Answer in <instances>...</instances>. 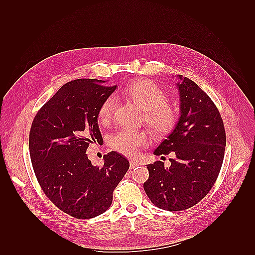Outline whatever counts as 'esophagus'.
<instances>
[{
  "label": "esophagus",
  "instance_id": "esophagus-1",
  "mask_svg": "<svg viewBox=\"0 0 255 255\" xmlns=\"http://www.w3.org/2000/svg\"><path fill=\"white\" fill-rule=\"evenodd\" d=\"M140 165V162L139 161H137V160H131L130 161V169L132 170V169H136L137 166H139Z\"/></svg>",
  "mask_w": 255,
  "mask_h": 255
}]
</instances>
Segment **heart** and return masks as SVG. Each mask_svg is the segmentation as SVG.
<instances>
[{
  "mask_svg": "<svg viewBox=\"0 0 255 255\" xmlns=\"http://www.w3.org/2000/svg\"><path fill=\"white\" fill-rule=\"evenodd\" d=\"M125 93L143 112L144 124L153 132L164 136L174 129L177 113L167 104L166 95L158 85L149 80H136L127 85ZM115 106V96L106 97L100 106L99 121L103 124L110 122ZM148 142L147 133L130 129H121L108 138L110 147L125 155H134Z\"/></svg>",
  "mask_w": 255,
  "mask_h": 255,
  "instance_id": "obj_1",
  "label": "heart"
}]
</instances>
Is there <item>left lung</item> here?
I'll return each mask as SVG.
<instances>
[{
	"instance_id": "1",
	"label": "left lung",
	"mask_w": 255,
	"mask_h": 255,
	"mask_svg": "<svg viewBox=\"0 0 255 255\" xmlns=\"http://www.w3.org/2000/svg\"><path fill=\"white\" fill-rule=\"evenodd\" d=\"M180 117L173 131L153 151L174 153L171 165L148 164L145 194L156 207L181 211L199 203L214 186L223 165L226 132L223 118L210 97L183 75H177ZM163 158V156H162Z\"/></svg>"
}]
</instances>
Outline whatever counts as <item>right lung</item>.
Listing matches in <instances>:
<instances>
[{"label": "right lung", "mask_w": 255, "mask_h": 255, "mask_svg": "<svg viewBox=\"0 0 255 255\" xmlns=\"http://www.w3.org/2000/svg\"><path fill=\"white\" fill-rule=\"evenodd\" d=\"M79 79L61 86L32 121L29 153L42 191L57 207L78 219H90L111 207L113 192L129 161L112 151L102 166L92 165L90 143L102 144L99 110L116 86Z\"/></svg>", "instance_id": "1"}]
</instances>
